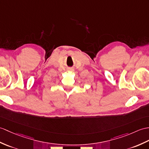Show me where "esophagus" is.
<instances>
[{"label":"esophagus","mask_w":149,"mask_h":149,"mask_svg":"<svg viewBox=\"0 0 149 149\" xmlns=\"http://www.w3.org/2000/svg\"><path fill=\"white\" fill-rule=\"evenodd\" d=\"M68 70H69V71H72V72H73V71H74V68H69V69H68Z\"/></svg>","instance_id":"34e87169"}]
</instances>
